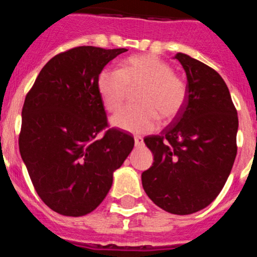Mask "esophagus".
Returning <instances> with one entry per match:
<instances>
[{
  "label": "esophagus",
  "mask_w": 257,
  "mask_h": 257,
  "mask_svg": "<svg viewBox=\"0 0 257 257\" xmlns=\"http://www.w3.org/2000/svg\"><path fill=\"white\" fill-rule=\"evenodd\" d=\"M135 146L141 147L144 146V139L141 136H135Z\"/></svg>",
  "instance_id": "esophagus-1"
}]
</instances>
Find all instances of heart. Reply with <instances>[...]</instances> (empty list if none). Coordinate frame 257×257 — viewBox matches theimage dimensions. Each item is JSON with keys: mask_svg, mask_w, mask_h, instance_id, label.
I'll return each mask as SVG.
<instances>
[{"mask_svg": "<svg viewBox=\"0 0 257 257\" xmlns=\"http://www.w3.org/2000/svg\"><path fill=\"white\" fill-rule=\"evenodd\" d=\"M140 90L136 102L118 111L111 123L132 134H147L179 115L187 101V84L171 65L155 54L132 55L121 69L104 68L97 75V90L104 106L115 112L131 90Z\"/></svg>", "mask_w": 257, "mask_h": 257, "instance_id": "b5f03b06", "label": "heart"}]
</instances>
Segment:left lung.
Here are the masks:
<instances>
[{"label":"left lung","instance_id":"obj_1","mask_svg":"<svg viewBox=\"0 0 257 257\" xmlns=\"http://www.w3.org/2000/svg\"><path fill=\"white\" fill-rule=\"evenodd\" d=\"M187 74V101L161 132L144 140L153 165L142 173L150 199L187 215L208 207L225 184L235 157L237 112L225 81L213 68L177 53Z\"/></svg>","mask_w":257,"mask_h":257}]
</instances>
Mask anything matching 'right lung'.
<instances>
[{"mask_svg": "<svg viewBox=\"0 0 257 257\" xmlns=\"http://www.w3.org/2000/svg\"><path fill=\"white\" fill-rule=\"evenodd\" d=\"M125 48L75 47L47 63L26 95L20 152L37 194L55 213L83 216L105 199L134 137L107 128L97 75Z\"/></svg>", "mask_w": 257, "mask_h": 257, "instance_id": "right-lung-1", "label": "right lung"}]
</instances>
